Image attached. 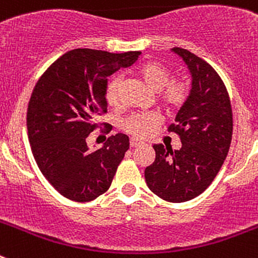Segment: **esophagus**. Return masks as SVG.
Masks as SVG:
<instances>
[{"instance_id":"34e87169","label":"esophagus","mask_w":258,"mask_h":258,"mask_svg":"<svg viewBox=\"0 0 258 258\" xmlns=\"http://www.w3.org/2000/svg\"><path fill=\"white\" fill-rule=\"evenodd\" d=\"M129 143H131V147H137V146L142 145V142L140 140H137V138H131Z\"/></svg>"}]
</instances>
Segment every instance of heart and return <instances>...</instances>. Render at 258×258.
I'll use <instances>...</instances> for the list:
<instances>
[{
    "instance_id": "heart-1",
    "label": "heart",
    "mask_w": 258,
    "mask_h": 258,
    "mask_svg": "<svg viewBox=\"0 0 258 258\" xmlns=\"http://www.w3.org/2000/svg\"><path fill=\"white\" fill-rule=\"evenodd\" d=\"M141 79L151 89L157 93L159 101L166 109H175L181 107L188 95V84L183 79H172L170 72L165 66L157 61L143 63L138 70ZM118 80L115 79L107 88V102L111 106L118 103ZM160 118L155 113H137L131 116L124 122V129L134 137H147L152 133Z\"/></svg>"
}]
</instances>
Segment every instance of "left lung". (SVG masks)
<instances>
[{"label": "left lung", "mask_w": 258, "mask_h": 258, "mask_svg": "<svg viewBox=\"0 0 258 258\" xmlns=\"http://www.w3.org/2000/svg\"><path fill=\"white\" fill-rule=\"evenodd\" d=\"M191 74V90L168 131L182 147L154 145L155 161L145 169L150 190L170 203H183L206 191L226 159L232 137V111L226 86L206 60L173 47Z\"/></svg>", "instance_id": "left-lung-1"}]
</instances>
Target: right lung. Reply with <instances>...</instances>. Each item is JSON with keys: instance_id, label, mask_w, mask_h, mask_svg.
<instances>
[{"instance_id": "obj_1", "label": "right lung", "mask_w": 258, "mask_h": 258, "mask_svg": "<svg viewBox=\"0 0 258 258\" xmlns=\"http://www.w3.org/2000/svg\"><path fill=\"white\" fill-rule=\"evenodd\" d=\"M140 54L71 50L36 84L27 111L32 154L45 178L67 199L92 202L111 186L129 137L111 136L95 151L86 138L98 126L95 118L107 112L108 77L133 64Z\"/></svg>"}]
</instances>
